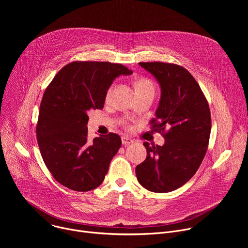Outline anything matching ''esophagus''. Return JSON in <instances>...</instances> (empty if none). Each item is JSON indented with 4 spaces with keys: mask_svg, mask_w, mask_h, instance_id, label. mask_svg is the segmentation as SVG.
<instances>
[{
    "mask_svg": "<svg viewBox=\"0 0 248 248\" xmlns=\"http://www.w3.org/2000/svg\"><path fill=\"white\" fill-rule=\"evenodd\" d=\"M122 143L124 144V145H129V144H131V143H133V140L132 139H130V138H128V137H122Z\"/></svg>",
    "mask_w": 248,
    "mask_h": 248,
    "instance_id": "esophagus-1",
    "label": "esophagus"
}]
</instances>
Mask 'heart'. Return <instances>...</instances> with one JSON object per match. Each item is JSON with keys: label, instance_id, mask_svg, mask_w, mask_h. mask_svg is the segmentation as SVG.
Instances as JSON below:
<instances>
[{"label": "heart", "instance_id": "obj_1", "mask_svg": "<svg viewBox=\"0 0 248 248\" xmlns=\"http://www.w3.org/2000/svg\"><path fill=\"white\" fill-rule=\"evenodd\" d=\"M153 89L154 90V86L152 84L151 81H149L148 79H139L136 83H135V90H136V93H140V92H144V91H147V90H151ZM111 94V89L108 91L107 93V98H109Z\"/></svg>", "mask_w": 248, "mask_h": 248}]
</instances>
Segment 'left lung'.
Returning <instances> with one entry per match:
<instances>
[{"mask_svg": "<svg viewBox=\"0 0 248 248\" xmlns=\"http://www.w3.org/2000/svg\"><path fill=\"white\" fill-rule=\"evenodd\" d=\"M161 88L153 130L164 132L163 146L144 142L146 159L135 168L138 183L153 192H170L186 185L200 167L211 132L208 102L194 78L181 65L139 62ZM157 123H156L155 122Z\"/></svg>", "mask_w": 248, "mask_h": 248, "instance_id": "8db88e82", "label": "left lung"}]
</instances>
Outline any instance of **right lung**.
<instances>
[{"mask_svg": "<svg viewBox=\"0 0 248 248\" xmlns=\"http://www.w3.org/2000/svg\"><path fill=\"white\" fill-rule=\"evenodd\" d=\"M131 70L108 62H75L64 65L44 92L37 140L43 161L63 186L76 191L98 187L122 145L116 133L87 137L88 112L103 109L107 91Z\"/></svg>", "mask_w": 248, "mask_h": 248, "instance_id": "add662e5", "label": "right lung"}]
</instances>
